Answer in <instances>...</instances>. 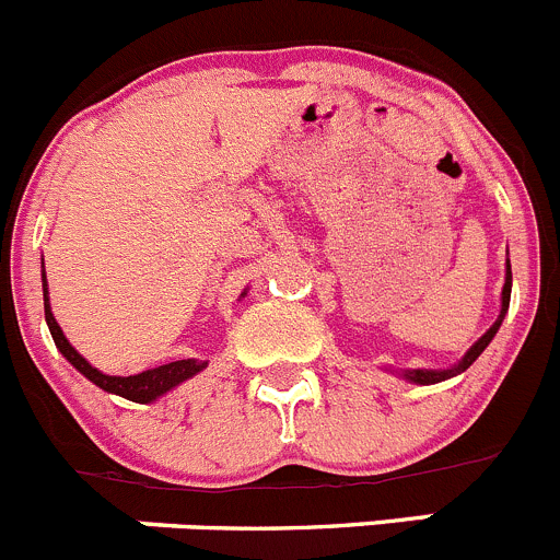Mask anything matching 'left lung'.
I'll use <instances>...</instances> for the list:
<instances>
[{
  "mask_svg": "<svg viewBox=\"0 0 560 560\" xmlns=\"http://www.w3.org/2000/svg\"><path fill=\"white\" fill-rule=\"evenodd\" d=\"M509 296H512V267H509V261H506V280H503V291H501V315H498L495 324H492L490 329H487L485 335H481L479 340H476L474 346L468 348V353L460 359V362L455 364V368H450V370H402V378L413 381V384L428 386V384H439V381H446V378H452V375H457V373H463V370H468L470 364H474L476 359H479V353L485 351L487 346H490L492 337H495L498 326H501L503 315H506V310H509Z\"/></svg>",
  "mask_w": 560,
  "mask_h": 560,
  "instance_id": "8db88e82",
  "label": "left lung"
}]
</instances>
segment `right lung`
<instances>
[{
  "label": "right lung",
  "instance_id": "add662e5",
  "mask_svg": "<svg viewBox=\"0 0 560 560\" xmlns=\"http://www.w3.org/2000/svg\"><path fill=\"white\" fill-rule=\"evenodd\" d=\"M43 302H46V324H48V329H51V337H54V342H57V348L65 353V359H68V362L73 364L79 373H84L92 384H97L100 389L110 392V395H119V397H125V400H132V402H152V400H158V397H163L165 392L174 389V386H179L182 381L192 378V375L201 373V370L207 368V362H198V359H179V362L160 364V368L143 370V373H138V375H127V378H121V375H105V373H100L97 368H92V364L86 362V359L81 357L73 346H70L68 337H65V331L59 329L57 318H54V313H51V304H48L46 272H43Z\"/></svg>",
  "mask_w": 560,
  "mask_h": 560
}]
</instances>
